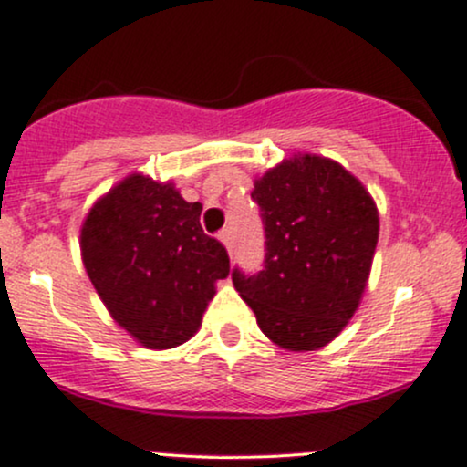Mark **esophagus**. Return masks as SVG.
Segmentation results:
<instances>
[{
  "mask_svg": "<svg viewBox=\"0 0 467 467\" xmlns=\"http://www.w3.org/2000/svg\"><path fill=\"white\" fill-rule=\"evenodd\" d=\"M218 238H220V243H223L224 247L232 252V229H223V232L218 234Z\"/></svg>",
  "mask_w": 467,
  "mask_h": 467,
  "instance_id": "34e87169",
  "label": "esophagus"
}]
</instances>
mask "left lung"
Wrapping results in <instances>:
<instances>
[{"instance_id": "left-lung-1", "label": "left lung", "mask_w": 467, "mask_h": 467, "mask_svg": "<svg viewBox=\"0 0 467 467\" xmlns=\"http://www.w3.org/2000/svg\"><path fill=\"white\" fill-rule=\"evenodd\" d=\"M252 198L263 218L265 260L258 274L234 269L235 292L275 345L325 348L368 285L379 243L372 195L334 160L298 153L255 180Z\"/></svg>"}]
</instances>
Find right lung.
Masks as SVG:
<instances>
[{
	"label": "right lung",
	"mask_w": 467,
	"mask_h": 467,
	"mask_svg": "<svg viewBox=\"0 0 467 467\" xmlns=\"http://www.w3.org/2000/svg\"><path fill=\"white\" fill-rule=\"evenodd\" d=\"M202 204L142 173L99 198L82 224V260L119 327L149 349L198 332L215 280L229 275L223 243L202 232Z\"/></svg>",
	"instance_id": "1"
}]
</instances>
